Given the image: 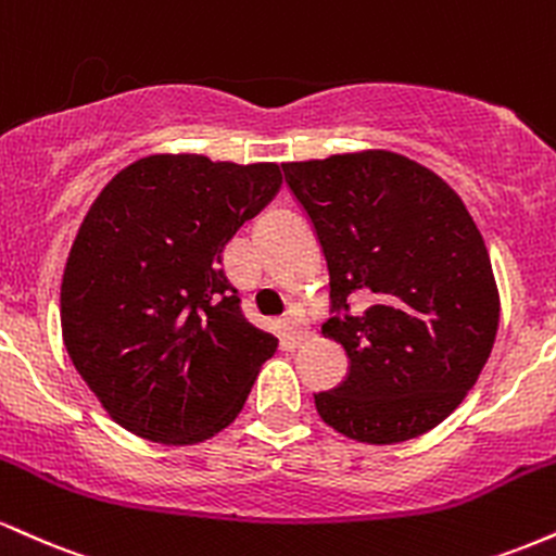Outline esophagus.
I'll return each instance as SVG.
<instances>
[{
  "instance_id": "34e87169",
  "label": "esophagus",
  "mask_w": 556,
  "mask_h": 556,
  "mask_svg": "<svg viewBox=\"0 0 556 556\" xmlns=\"http://www.w3.org/2000/svg\"><path fill=\"white\" fill-rule=\"evenodd\" d=\"M282 324H285V329H287V334L292 337V340H305V337H308V327H305V318H303V314H300L298 308H290L285 314V318H282Z\"/></svg>"
}]
</instances>
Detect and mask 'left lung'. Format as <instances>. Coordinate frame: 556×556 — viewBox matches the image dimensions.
I'll list each match as a JSON object with an SVG mask.
<instances>
[{
    "mask_svg": "<svg viewBox=\"0 0 556 556\" xmlns=\"http://www.w3.org/2000/svg\"><path fill=\"white\" fill-rule=\"evenodd\" d=\"M314 222L350 374L316 394L327 426L363 444L431 431L465 400L500 329L491 258L463 198L437 172L384 149L285 162Z\"/></svg>",
    "mask_w": 556,
    "mask_h": 556,
    "instance_id": "1",
    "label": "left lung"
}]
</instances>
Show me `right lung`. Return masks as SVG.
I'll return each mask as SVG.
<instances>
[{
    "label": "right lung",
    "mask_w": 556,
    "mask_h": 556,
    "mask_svg": "<svg viewBox=\"0 0 556 556\" xmlns=\"http://www.w3.org/2000/svg\"><path fill=\"white\" fill-rule=\"evenodd\" d=\"M279 185L274 162L154 154L96 195L70 248L60 318L70 361L114 424L185 446L238 418L279 342L242 318L222 251Z\"/></svg>",
    "instance_id": "obj_1"
}]
</instances>
